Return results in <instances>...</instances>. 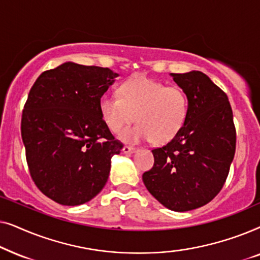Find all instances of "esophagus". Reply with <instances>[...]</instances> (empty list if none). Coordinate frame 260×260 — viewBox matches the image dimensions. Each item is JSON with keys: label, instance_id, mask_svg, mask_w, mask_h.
<instances>
[{"label": "esophagus", "instance_id": "esophagus-1", "mask_svg": "<svg viewBox=\"0 0 260 260\" xmlns=\"http://www.w3.org/2000/svg\"><path fill=\"white\" fill-rule=\"evenodd\" d=\"M136 150H137V148L130 147V145H125V147L123 148V152H124V154H131V152H135Z\"/></svg>", "mask_w": 260, "mask_h": 260}]
</instances>
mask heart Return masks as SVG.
Returning a JSON list of instances; mask_svg holds the SVG:
<instances>
[{"label": "heart", "mask_w": 260, "mask_h": 260, "mask_svg": "<svg viewBox=\"0 0 260 260\" xmlns=\"http://www.w3.org/2000/svg\"><path fill=\"white\" fill-rule=\"evenodd\" d=\"M118 93L119 98L103 95L99 111L113 134L120 133L135 118L136 125L120 135L127 143L145 140L167 143L180 133L189 113V98L177 85L167 86L162 81L138 76L124 81Z\"/></svg>", "instance_id": "heart-1"}]
</instances>
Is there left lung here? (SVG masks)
Returning <instances> with one entry per match:
<instances>
[{
	"mask_svg": "<svg viewBox=\"0 0 260 260\" xmlns=\"http://www.w3.org/2000/svg\"><path fill=\"white\" fill-rule=\"evenodd\" d=\"M189 98L180 133L152 149L154 167L143 182L156 200L175 212L211 202L222 189L236 152L237 131L229 97L200 71L172 73Z\"/></svg>",
	"mask_w": 260,
	"mask_h": 260,
	"instance_id": "1",
	"label": "left lung"
}]
</instances>
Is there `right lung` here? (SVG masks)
Masks as SVG:
<instances>
[{"mask_svg":"<svg viewBox=\"0 0 260 260\" xmlns=\"http://www.w3.org/2000/svg\"><path fill=\"white\" fill-rule=\"evenodd\" d=\"M117 76L108 67L65 62L41 73L30 88L21 119L28 169L39 190L60 205L93 199L124 147L99 111Z\"/></svg>","mask_w":260,"mask_h":260,"instance_id":"1","label":"right lung"}]
</instances>
